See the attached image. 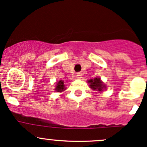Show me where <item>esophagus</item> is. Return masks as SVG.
Returning a JSON list of instances; mask_svg holds the SVG:
<instances>
[{
  "instance_id": "1",
  "label": "esophagus",
  "mask_w": 147,
  "mask_h": 147,
  "mask_svg": "<svg viewBox=\"0 0 147 147\" xmlns=\"http://www.w3.org/2000/svg\"><path fill=\"white\" fill-rule=\"evenodd\" d=\"M81 76H82V74H81V73H77L76 74V77L78 78H81Z\"/></svg>"
}]
</instances>
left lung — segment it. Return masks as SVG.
<instances>
[{"label":"left lung","instance_id":"1","mask_svg":"<svg viewBox=\"0 0 147 147\" xmlns=\"http://www.w3.org/2000/svg\"><path fill=\"white\" fill-rule=\"evenodd\" d=\"M88 83L90 84V88L93 90H96L97 91H102V89L105 87V86L102 84V81H100V78H96L94 79H90L88 81Z\"/></svg>","mask_w":147,"mask_h":147}]
</instances>
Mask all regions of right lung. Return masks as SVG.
I'll return each mask as SVG.
<instances>
[{"label": "right lung", "mask_w": 147, "mask_h": 147, "mask_svg": "<svg viewBox=\"0 0 147 147\" xmlns=\"http://www.w3.org/2000/svg\"><path fill=\"white\" fill-rule=\"evenodd\" d=\"M56 91L61 92L62 90H65L64 89V83L62 81H60L57 84V87H56Z\"/></svg>", "instance_id": "right-lung-1"}]
</instances>
